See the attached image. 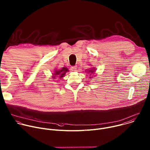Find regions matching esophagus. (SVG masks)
Returning a JSON list of instances; mask_svg holds the SVG:
<instances>
[{"mask_svg": "<svg viewBox=\"0 0 150 150\" xmlns=\"http://www.w3.org/2000/svg\"><path fill=\"white\" fill-rule=\"evenodd\" d=\"M71 69H72V70H73V71H76V70H77V66H72V67H71Z\"/></svg>", "mask_w": 150, "mask_h": 150, "instance_id": "esophagus-1", "label": "esophagus"}]
</instances>
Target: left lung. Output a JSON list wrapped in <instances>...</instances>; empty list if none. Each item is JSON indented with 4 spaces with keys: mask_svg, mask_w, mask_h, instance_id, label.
I'll return each mask as SVG.
<instances>
[{
    "mask_svg": "<svg viewBox=\"0 0 150 150\" xmlns=\"http://www.w3.org/2000/svg\"><path fill=\"white\" fill-rule=\"evenodd\" d=\"M87 71L86 73H89L90 75H92V74H93V73H94L95 72V69L94 68H92V69H87V71ZM89 78L91 79L92 77H89Z\"/></svg>",
    "mask_w": 150,
    "mask_h": 150,
    "instance_id": "1",
    "label": "left lung"
}]
</instances>
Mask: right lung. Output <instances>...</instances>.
<instances>
[{
  "mask_svg": "<svg viewBox=\"0 0 150 150\" xmlns=\"http://www.w3.org/2000/svg\"><path fill=\"white\" fill-rule=\"evenodd\" d=\"M69 71L68 69L66 67H63L60 70H55L54 73L52 74V79H56L58 78L59 79H62L66 74V73Z\"/></svg>",
  "mask_w": 150,
  "mask_h": 150,
  "instance_id": "1",
  "label": "right lung"
}]
</instances>
